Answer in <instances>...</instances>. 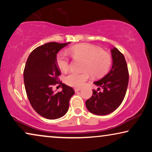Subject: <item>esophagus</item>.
Instances as JSON below:
<instances>
[{
    "mask_svg": "<svg viewBox=\"0 0 152 152\" xmlns=\"http://www.w3.org/2000/svg\"><path fill=\"white\" fill-rule=\"evenodd\" d=\"M81 91V88H75V91L76 93L78 92V91Z\"/></svg>",
    "mask_w": 152,
    "mask_h": 152,
    "instance_id": "esophagus-1",
    "label": "esophagus"
}]
</instances>
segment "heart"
Listing matches in <instances>:
<instances>
[{
	"instance_id": "1",
	"label": "heart",
	"mask_w": 152,
	"mask_h": 152,
	"mask_svg": "<svg viewBox=\"0 0 152 152\" xmlns=\"http://www.w3.org/2000/svg\"><path fill=\"white\" fill-rule=\"evenodd\" d=\"M69 53L73 57L85 60V72L82 73L71 72L66 77L65 82L70 86L80 88L89 80L91 75L94 77H100L104 75L111 67V56L95 45L87 43L76 45L70 48ZM57 64L62 71H68L70 60L65 53L61 52L58 54Z\"/></svg>"
}]
</instances>
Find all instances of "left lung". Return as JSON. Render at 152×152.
Listing matches in <instances>:
<instances>
[{"label":"left lung","mask_w":152,"mask_h":152,"mask_svg":"<svg viewBox=\"0 0 152 152\" xmlns=\"http://www.w3.org/2000/svg\"><path fill=\"white\" fill-rule=\"evenodd\" d=\"M111 69L97 82V91L93 90V95L86 101L87 109L95 115H105L115 111L123 101L129 83V72L124 55L113 47L111 49Z\"/></svg>","instance_id":"8db88e82"}]
</instances>
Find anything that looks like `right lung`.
Instances as JSON below:
<instances>
[{
	"label": "right lung",
	"instance_id": "obj_1",
	"mask_svg": "<svg viewBox=\"0 0 152 152\" xmlns=\"http://www.w3.org/2000/svg\"><path fill=\"white\" fill-rule=\"evenodd\" d=\"M70 42H50L37 47L29 55L23 72L25 88L30 104L37 113L49 120L61 118L67 113L69 100L74 95L70 86L62 84V91L55 93L60 70L57 54Z\"/></svg>",
	"mask_w": 152,
	"mask_h": 152
}]
</instances>
